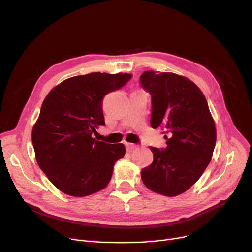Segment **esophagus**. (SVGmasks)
<instances>
[{
    "mask_svg": "<svg viewBox=\"0 0 252 252\" xmlns=\"http://www.w3.org/2000/svg\"><path fill=\"white\" fill-rule=\"evenodd\" d=\"M126 147L128 152H131L135 148H137V145L131 144V143H126Z\"/></svg>",
    "mask_w": 252,
    "mask_h": 252,
    "instance_id": "34e87169",
    "label": "esophagus"
}]
</instances>
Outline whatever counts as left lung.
Here are the masks:
<instances>
[{
    "label": "left lung",
    "instance_id": "obj_1",
    "mask_svg": "<svg viewBox=\"0 0 252 252\" xmlns=\"http://www.w3.org/2000/svg\"><path fill=\"white\" fill-rule=\"evenodd\" d=\"M140 82L150 93V125L162 127L167 146L150 147L153 162L141 178L151 191L168 197L186 192L199 180L217 141L214 118L201 90L185 76L148 70Z\"/></svg>",
    "mask_w": 252,
    "mask_h": 252
}]
</instances>
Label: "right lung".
Wrapping results in <instances>:
<instances>
[{
  "label": "right lung",
  "instance_id": "obj_1",
  "mask_svg": "<svg viewBox=\"0 0 252 252\" xmlns=\"http://www.w3.org/2000/svg\"><path fill=\"white\" fill-rule=\"evenodd\" d=\"M131 74L92 72L65 79L45 98L32 140L36 162L61 192L84 197L107 186L124 144L96 141L104 126L105 95L124 87Z\"/></svg>",
  "mask_w": 252,
  "mask_h": 252
}]
</instances>
